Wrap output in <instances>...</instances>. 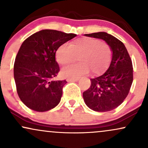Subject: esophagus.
I'll list each match as a JSON object with an SVG mask.
<instances>
[{
    "mask_svg": "<svg viewBox=\"0 0 148 148\" xmlns=\"http://www.w3.org/2000/svg\"><path fill=\"white\" fill-rule=\"evenodd\" d=\"M79 81V79H67V82H76Z\"/></svg>",
    "mask_w": 148,
    "mask_h": 148,
    "instance_id": "obj_1",
    "label": "esophagus"
}]
</instances>
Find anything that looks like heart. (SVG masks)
<instances>
[{
  "label": "heart",
  "mask_w": 148,
  "mask_h": 148,
  "mask_svg": "<svg viewBox=\"0 0 148 148\" xmlns=\"http://www.w3.org/2000/svg\"><path fill=\"white\" fill-rule=\"evenodd\" d=\"M79 56L81 63L64 67L61 74L65 78L77 79L92 71L99 74L108 68L112 58V49L109 44L91 37H85L67 45H60L56 52V61L60 65H67Z\"/></svg>",
  "instance_id": "obj_1"
}]
</instances>
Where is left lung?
Segmentation results:
<instances>
[{"label":"left lung","mask_w":148,"mask_h":148,"mask_svg":"<svg viewBox=\"0 0 148 148\" xmlns=\"http://www.w3.org/2000/svg\"><path fill=\"white\" fill-rule=\"evenodd\" d=\"M100 38L109 44L112 49V58L104 74L91 79L90 88L83 93L89 108L96 112L111 111L120 106L127 97L133 81L132 60L124 44L106 32L85 34Z\"/></svg>","instance_id":"left-lung-1"}]
</instances>
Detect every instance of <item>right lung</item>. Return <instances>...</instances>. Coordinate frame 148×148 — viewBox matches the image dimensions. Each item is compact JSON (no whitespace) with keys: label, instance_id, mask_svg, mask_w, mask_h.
<instances>
[{"label":"right lung","instance_id":"right-lung-1","mask_svg":"<svg viewBox=\"0 0 148 148\" xmlns=\"http://www.w3.org/2000/svg\"><path fill=\"white\" fill-rule=\"evenodd\" d=\"M76 36L42 29L22 43L14 62V76L18 95L29 109L46 112L60 103L67 81L53 79L60 71L55 54L60 45Z\"/></svg>","mask_w":148,"mask_h":148}]
</instances>
